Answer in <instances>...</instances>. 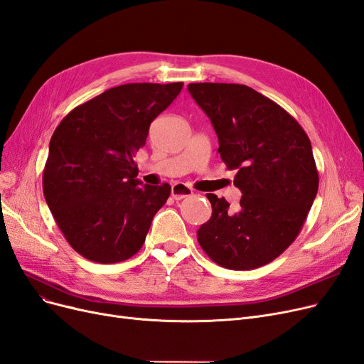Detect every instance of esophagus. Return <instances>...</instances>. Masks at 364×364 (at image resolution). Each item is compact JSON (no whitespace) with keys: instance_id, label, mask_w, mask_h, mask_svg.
<instances>
[{"instance_id":"esophagus-1","label":"esophagus","mask_w":364,"mask_h":364,"mask_svg":"<svg viewBox=\"0 0 364 364\" xmlns=\"http://www.w3.org/2000/svg\"><path fill=\"white\" fill-rule=\"evenodd\" d=\"M191 194H193V190L191 188H188L185 183H174L171 186V196L174 200H182Z\"/></svg>"}]
</instances>
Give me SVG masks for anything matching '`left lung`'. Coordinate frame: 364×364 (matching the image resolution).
I'll return each instance as SVG.
<instances>
[{
    "label": "left lung",
    "instance_id": "obj_1",
    "mask_svg": "<svg viewBox=\"0 0 364 364\" xmlns=\"http://www.w3.org/2000/svg\"><path fill=\"white\" fill-rule=\"evenodd\" d=\"M188 92L210 119L218 154L242 193L232 208L206 194L212 217L197 241L220 267L255 269L279 257L301 232L319 174L307 134L289 112L244 84L193 82Z\"/></svg>",
    "mask_w": 364,
    "mask_h": 364
}]
</instances>
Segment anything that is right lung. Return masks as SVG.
Wrapping results in <instances>:
<instances>
[{
	"instance_id": "add662e5",
	"label": "right lung",
	"mask_w": 364,
	"mask_h": 364,
	"mask_svg": "<svg viewBox=\"0 0 364 364\" xmlns=\"http://www.w3.org/2000/svg\"><path fill=\"white\" fill-rule=\"evenodd\" d=\"M183 82H132L105 90L60 122L43 170V194L69 245L97 263H117L140 252L168 183L136 179L134 155L149 127Z\"/></svg>"
}]
</instances>
